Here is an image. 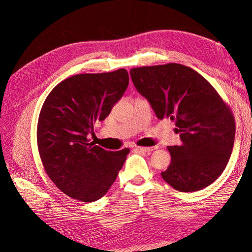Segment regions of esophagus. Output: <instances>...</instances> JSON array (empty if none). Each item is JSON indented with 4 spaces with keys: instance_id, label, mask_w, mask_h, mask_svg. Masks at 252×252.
Masks as SVG:
<instances>
[{
    "instance_id": "esophagus-1",
    "label": "esophagus",
    "mask_w": 252,
    "mask_h": 252,
    "mask_svg": "<svg viewBox=\"0 0 252 252\" xmlns=\"http://www.w3.org/2000/svg\"><path fill=\"white\" fill-rule=\"evenodd\" d=\"M157 148H158L157 146H155V147H135L136 150L142 151V152H147V154H150L151 151H154Z\"/></svg>"
}]
</instances>
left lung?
Returning <instances> with one entry per match:
<instances>
[{
	"label": "left lung",
	"instance_id": "1",
	"mask_svg": "<svg viewBox=\"0 0 252 252\" xmlns=\"http://www.w3.org/2000/svg\"><path fill=\"white\" fill-rule=\"evenodd\" d=\"M130 77L157 118L174 121L180 134L182 144L168 147L171 162L161 172L164 181L182 192L212 184L229 161L235 134L222 97L199 72L177 63L133 68Z\"/></svg>",
	"mask_w": 252,
	"mask_h": 252
}]
</instances>
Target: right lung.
<instances>
[{
  "label": "right lung",
  "instance_id": "1",
  "mask_svg": "<svg viewBox=\"0 0 252 252\" xmlns=\"http://www.w3.org/2000/svg\"><path fill=\"white\" fill-rule=\"evenodd\" d=\"M128 84L126 69L77 74L58 84L43 104L36 132L42 163L56 186L72 199H101L124 165L129 149L107 151L87 138Z\"/></svg>",
  "mask_w": 252,
  "mask_h": 252
}]
</instances>
